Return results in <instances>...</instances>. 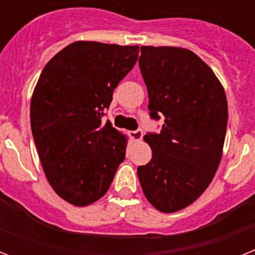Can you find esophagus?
<instances>
[{
    "mask_svg": "<svg viewBox=\"0 0 255 255\" xmlns=\"http://www.w3.org/2000/svg\"><path fill=\"white\" fill-rule=\"evenodd\" d=\"M129 135H130V138H131L132 140L138 141V140H140L141 138H143V131H141L140 129L132 130V131H129Z\"/></svg>",
    "mask_w": 255,
    "mask_h": 255,
    "instance_id": "1",
    "label": "esophagus"
}]
</instances>
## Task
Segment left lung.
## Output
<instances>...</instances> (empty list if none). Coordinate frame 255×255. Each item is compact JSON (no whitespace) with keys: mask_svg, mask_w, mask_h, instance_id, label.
<instances>
[{"mask_svg":"<svg viewBox=\"0 0 255 255\" xmlns=\"http://www.w3.org/2000/svg\"><path fill=\"white\" fill-rule=\"evenodd\" d=\"M139 67L149 116L164 123L144 135L152 159L138 167L141 189L164 213L185 208L208 188L220 164L227 128V100L211 67L179 47H140Z\"/></svg>","mask_w":255,"mask_h":255,"instance_id":"left-lung-1","label":"left lung"}]
</instances>
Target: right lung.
<instances>
[{
    "label": "right lung",
    "instance_id": "obj_1",
    "mask_svg": "<svg viewBox=\"0 0 255 255\" xmlns=\"http://www.w3.org/2000/svg\"><path fill=\"white\" fill-rule=\"evenodd\" d=\"M138 53V46L74 42L38 79L30 102L35 147L49 185L74 206L102 198L125 159L126 136L102 117Z\"/></svg>",
    "mask_w": 255,
    "mask_h": 255
}]
</instances>
